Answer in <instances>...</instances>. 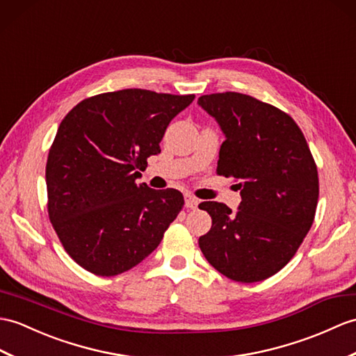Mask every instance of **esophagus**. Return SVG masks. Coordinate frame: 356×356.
I'll return each mask as SVG.
<instances>
[{"label": "esophagus", "instance_id": "34e87169", "mask_svg": "<svg viewBox=\"0 0 356 356\" xmlns=\"http://www.w3.org/2000/svg\"><path fill=\"white\" fill-rule=\"evenodd\" d=\"M185 206H186L188 209H195L197 206H198V200H197L195 197L186 194V195H185Z\"/></svg>", "mask_w": 356, "mask_h": 356}]
</instances>
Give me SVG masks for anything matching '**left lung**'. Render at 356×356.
<instances>
[{
  "mask_svg": "<svg viewBox=\"0 0 356 356\" xmlns=\"http://www.w3.org/2000/svg\"><path fill=\"white\" fill-rule=\"evenodd\" d=\"M197 103L226 138L218 175L241 189L238 211L198 204L212 218L198 245L221 275L259 282L284 268L309 232L318 200L316 162L299 126L275 106L239 92L202 95Z\"/></svg>",
  "mask_w": 356,
  "mask_h": 356,
  "instance_id": "8db88e82",
  "label": "left lung"
}]
</instances>
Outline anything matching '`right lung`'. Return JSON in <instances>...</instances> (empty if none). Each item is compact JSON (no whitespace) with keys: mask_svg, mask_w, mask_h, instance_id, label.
Instances as JSON below:
<instances>
[{"mask_svg":"<svg viewBox=\"0 0 356 356\" xmlns=\"http://www.w3.org/2000/svg\"><path fill=\"white\" fill-rule=\"evenodd\" d=\"M194 98L122 89L86 98L63 118L47 161L48 216L80 267L115 276L159 245L184 195L136 184L138 170Z\"/></svg>","mask_w":356,"mask_h":356,"instance_id":"add662e5","label":"right lung"}]
</instances>
